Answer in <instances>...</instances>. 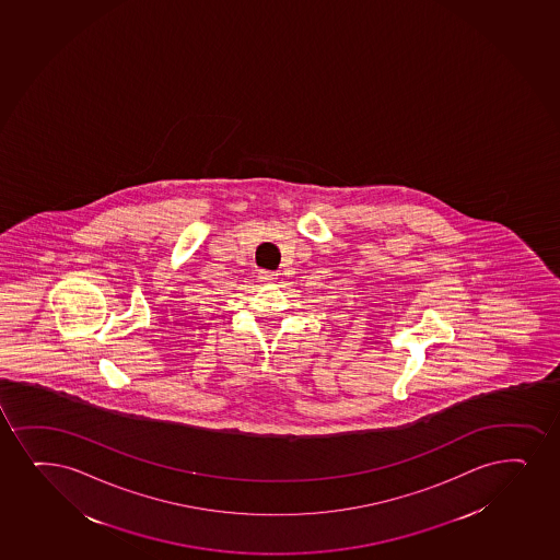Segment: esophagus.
Returning a JSON list of instances; mask_svg holds the SVG:
<instances>
[{
	"instance_id": "esophagus-1",
	"label": "esophagus",
	"mask_w": 560,
	"mask_h": 560,
	"mask_svg": "<svg viewBox=\"0 0 560 560\" xmlns=\"http://www.w3.org/2000/svg\"><path fill=\"white\" fill-rule=\"evenodd\" d=\"M260 281H262V283H276L277 281V273L276 271H266V270H262L260 271Z\"/></svg>"
}]
</instances>
